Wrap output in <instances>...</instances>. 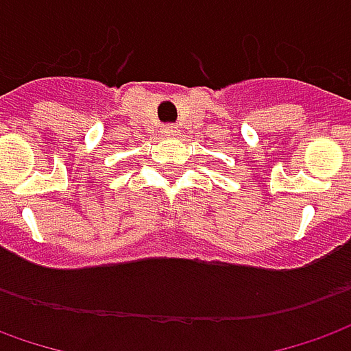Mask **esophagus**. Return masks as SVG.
<instances>
[{
	"label": "esophagus",
	"instance_id": "esophagus-1",
	"mask_svg": "<svg viewBox=\"0 0 351 351\" xmlns=\"http://www.w3.org/2000/svg\"><path fill=\"white\" fill-rule=\"evenodd\" d=\"M163 132H165L167 136H173L176 132V126H173V125H167V126H163Z\"/></svg>",
	"mask_w": 351,
	"mask_h": 351
}]
</instances>
